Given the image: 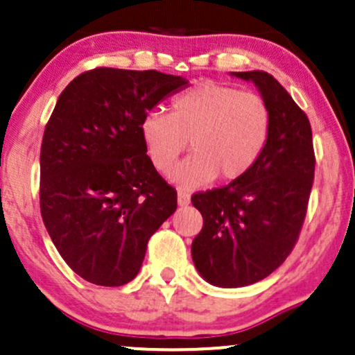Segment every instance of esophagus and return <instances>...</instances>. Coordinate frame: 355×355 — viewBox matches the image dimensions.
Returning a JSON list of instances; mask_svg holds the SVG:
<instances>
[{
    "label": "esophagus",
    "mask_w": 355,
    "mask_h": 355,
    "mask_svg": "<svg viewBox=\"0 0 355 355\" xmlns=\"http://www.w3.org/2000/svg\"><path fill=\"white\" fill-rule=\"evenodd\" d=\"M177 195H178V205H182V207L189 205V203H190V193H189V191L178 190Z\"/></svg>",
    "instance_id": "esophagus-1"
}]
</instances>
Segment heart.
Masks as SVG:
<instances>
[{
	"mask_svg": "<svg viewBox=\"0 0 355 355\" xmlns=\"http://www.w3.org/2000/svg\"><path fill=\"white\" fill-rule=\"evenodd\" d=\"M140 135L150 162L170 173L185 152H193L175 170L173 180L198 187L218 177L237 182L257 165L272 135V110L254 92L205 81L170 103L168 115L146 113Z\"/></svg>",
	"mask_w": 355,
	"mask_h": 355,
	"instance_id": "b5f03b06",
	"label": "heart"
}]
</instances>
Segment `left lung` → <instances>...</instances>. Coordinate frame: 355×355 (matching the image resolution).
<instances>
[{
  "instance_id": "1",
  "label": "left lung",
  "mask_w": 355,
  "mask_h": 355,
  "mask_svg": "<svg viewBox=\"0 0 355 355\" xmlns=\"http://www.w3.org/2000/svg\"><path fill=\"white\" fill-rule=\"evenodd\" d=\"M272 110V135L260 160L229 185L197 191L203 227L191 259L207 282L243 287L270 275L294 250L311 197L315 153L311 121L267 71H239Z\"/></svg>"
}]
</instances>
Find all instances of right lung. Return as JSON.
Returning <instances> with one entry per match:
<instances>
[{
	"label": "right lung",
	"mask_w": 355,
	"mask_h": 355,
	"mask_svg": "<svg viewBox=\"0 0 355 355\" xmlns=\"http://www.w3.org/2000/svg\"><path fill=\"white\" fill-rule=\"evenodd\" d=\"M182 76L100 67L70 81L44 126L43 223L75 274L103 287L133 280L146 243L177 210V190L145 152L140 123Z\"/></svg>",
	"instance_id": "add662e5"
}]
</instances>
